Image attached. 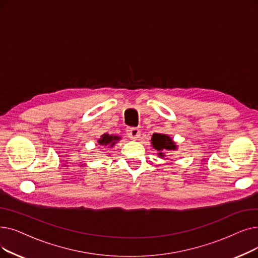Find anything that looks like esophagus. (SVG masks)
<instances>
[{"label": "esophagus", "mask_w": 258, "mask_h": 258, "mask_svg": "<svg viewBox=\"0 0 258 258\" xmlns=\"http://www.w3.org/2000/svg\"><path fill=\"white\" fill-rule=\"evenodd\" d=\"M126 134L127 137L132 140H137L140 137V130L138 127H128Z\"/></svg>", "instance_id": "1"}]
</instances>
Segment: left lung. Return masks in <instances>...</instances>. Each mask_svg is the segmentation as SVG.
<instances>
[{
	"instance_id": "left-lung-1",
	"label": "left lung",
	"mask_w": 258,
	"mask_h": 258,
	"mask_svg": "<svg viewBox=\"0 0 258 258\" xmlns=\"http://www.w3.org/2000/svg\"><path fill=\"white\" fill-rule=\"evenodd\" d=\"M152 147L158 151L157 155H158L160 158L164 159L165 157V152L167 151H176L178 147L174 140L166 134H158L155 133L152 135Z\"/></svg>"
}]
</instances>
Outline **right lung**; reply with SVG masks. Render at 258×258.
Wrapping results in <instances>:
<instances>
[{
  "mask_svg": "<svg viewBox=\"0 0 258 258\" xmlns=\"http://www.w3.org/2000/svg\"><path fill=\"white\" fill-rule=\"evenodd\" d=\"M121 140V137L116 136V135H109V134H103L100 137V139H98V143L99 145H102V147H107V149H111L115 147V144Z\"/></svg>",
  "mask_w": 258,
  "mask_h": 258,
  "instance_id": "1",
  "label": "right lung"
}]
</instances>
